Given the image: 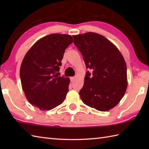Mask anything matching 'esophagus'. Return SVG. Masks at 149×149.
I'll list each match as a JSON object with an SVG mask.
<instances>
[{
  "mask_svg": "<svg viewBox=\"0 0 149 149\" xmlns=\"http://www.w3.org/2000/svg\"><path fill=\"white\" fill-rule=\"evenodd\" d=\"M75 77H70V81H71L72 82L74 81L75 80Z\"/></svg>",
  "mask_w": 149,
  "mask_h": 149,
  "instance_id": "34e87169",
  "label": "esophagus"
}]
</instances>
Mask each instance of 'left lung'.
I'll return each mask as SVG.
<instances>
[{
	"instance_id": "8db88e82",
	"label": "left lung",
	"mask_w": 149,
	"mask_h": 149,
	"mask_svg": "<svg viewBox=\"0 0 149 149\" xmlns=\"http://www.w3.org/2000/svg\"><path fill=\"white\" fill-rule=\"evenodd\" d=\"M74 43L83 56L86 72L79 91L86 105L107 111L118 104L127 87V66L117 47L102 35L86 33L73 36Z\"/></svg>"
}]
</instances>
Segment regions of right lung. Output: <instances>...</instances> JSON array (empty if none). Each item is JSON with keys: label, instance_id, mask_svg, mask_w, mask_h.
<instances>
[{"label": "right lung", "instance_id": "1", "mask_svg": "<svg viewBox=\"0 0 149 149\" xmlns=\"http://www.w3.org/2000/svg\"><path fill=\"white\" fill-rule=\"evenodd\" d=\"M73 42L65 34H51L38 40L22 62L20 76L27 100L41 110H50L63 102L70 79L58 76L66 49Z\"/></svg>", "mask_w": 149, "mask_h": 149}]
</instances>
